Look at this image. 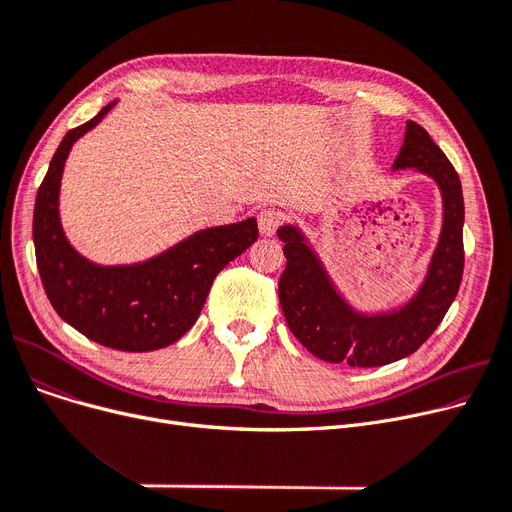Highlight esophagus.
I'll return each instance as SVG.
<instances>
[{
  "label": "esophagus",
  "mask_w": 512,
  "mask_h": 512,
  "mask_svg": "<svg viewBox=\"0 0 512 512\" xmlns=\"http://www.w3.org/2000/svg\"><path fill=\"white\" fill-rule=\"evenodd\" d=\"M257 222H259V232L261 236H274L276 230L282 226L284 222V213L278 209H263L257 215Z\"/></svg>",
  "instance_id": "1"
}]
</instances>
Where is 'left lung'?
<instances>
[{"label":"left lung","mask_w":512,"mask_h":512,"mask_svg":"<svg viewBox=\"0 0 512 512\" xmlns=\"http://www.w3.org/2000/svg\"><path fill=\"white\" fill-rule=\"evenodd\" d=\"M402 170L434 180L442 201V226L423 280L398 305L375 311L353 305L299 224H284L276 232L286 255L278 286L284 317L290 332L321 361L382 367L405 359L434 334L459 292L465 265L461 178L415 122H407L405 141L392 164V172Z\"/></svg>","instance_id":"1"}]
</instances>
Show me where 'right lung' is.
<instances>
[{
  "mask_svg": "<svg viewBox=\"0 0 512 512\" xmlns=\"http://www.w3.org/2000/svg\"><path fill=\"white\" fill-rule=\"evenodd\" d=\"M118 101L62 139L39 186L33 213L37 267L47 299L68 326L89 340L126 353L174 344L197 321L224 267L257 240V220L193 232L145 261L101 265L78 253L60 218V188L72 145Z\"/></svg>",
  "mask_w": 512,
  "mask_h": 512,
  "instance_id": "1",
  "label": "right lung"
}]
</instances>
